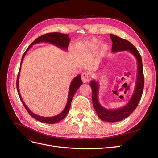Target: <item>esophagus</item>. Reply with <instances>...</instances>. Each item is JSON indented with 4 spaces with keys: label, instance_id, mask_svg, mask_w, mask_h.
<instances>
[{
    "label": "esophagus",
    "instance_id": "esophagus-1",
    "mask_svg": "<svg viewBox=\"0 0 158 158\" xmlns=\"http://www.w3.org/2000/svg\"><path fill=\"white\" fill-rule=\"evenodd\" d=\"M90 79V76L88 73H86V72H84L82 74V80L83 81V82H88Z\"/></svg>",
    "mask_w": 158,
    "mask_h": 158
}]
</instances>
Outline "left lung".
<instances>
[{
	"mask_svg": "<svg viewBox=\"0 0 158 158\" xmlns=\"http://www.w3.org/2000/svg\"><path fill=\"white\" fill-rule=\"evenodd\" d=\"M113 41L112 52H116L123 51H128L135 56L138 64L137 77L135 91L126 106L116 109L104 108L98 101L99 84L95 80H92L90 86L92 88V102L98 117L102 121L107 122H118L128 117L135 111L142 97L144 85V73H143L142 57L136 47L128 41L122 39L117 35L110 34Z\"/></svg>",
	"mask_w": 158,
	"mask_h": 158,
	"instance_id": "left-lung-1",
	"label": "left lung"
}]
</instances>
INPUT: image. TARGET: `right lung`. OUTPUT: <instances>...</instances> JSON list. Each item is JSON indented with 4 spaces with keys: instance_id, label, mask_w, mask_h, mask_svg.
I'll return each mask as SVG.
<instances>
[{
    "instance_id": "right-lung-1",
    "label": "right lung",
    "mask_w": 158,
    "mask_h": 158,
    "mask_svg": "<svg viewBox=\"0 0 158 158\" xmlns=\"http://www.w3.org/2000/svg\"><path fill=\"white\" fill-rule=\"evenodd\" d=\"M70 40V39L69 37V35H67V34H64V33H57V32L46 33V34H45V35H43L39 37H37L34 41L31 43V44L29 47H28V48L24 52V54L23 55V56L22 58L20 68V70H19L18 77H17V81H16V87H17L18 93L19 96H20V100L22 101L23 106H24L26 109L27 110V111L29 113V114L33 118H34L35 119H36V120L39 121L41 123H48V124H54V123H56L61 120H63V118H65L66 114H67V113H69V111L70 107L71 102H72V99H73V98L74 97V94L76 93V91H77V89L80 88V85L82 84V80H81V76L80 74L78 75L76 77H75L73 79V81H72V82L70 85V88H69L67 103H66V107L63 111H62L60 114H57V115H56V116H53V117H45L39 116V115H37V114L31 112L30 110L27 108L25 103L23 102V99L21 97V95L20 94V89H19V77H20V72L22 60H23V58H24V56L26 54V52L29 50L32 47V45H33L39 44V43H42V42L50 43V44H53L62 49L67 50Z\"/></svg>"
}]
</instances>
